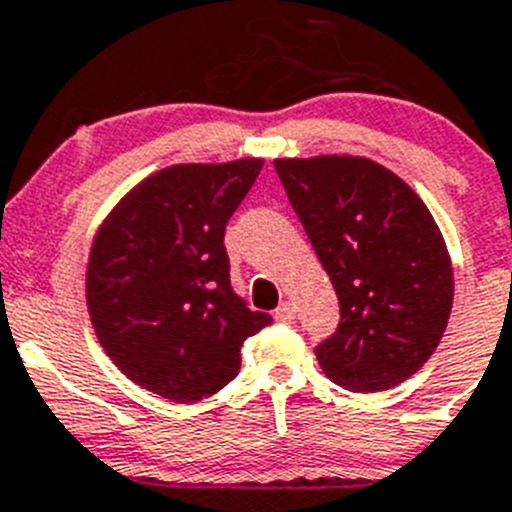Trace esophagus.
<instances>
[{
	"mask_svg": "<svg viewBox=\"0 0 512 512\" xmlns=\"http://www.w3.org/2000/svg\"><path fill=\"white\" fill-rule=\"evenodd\" d=\"M273 318H276L278 323H291L293 318H296V306H293L291 301H283L281 306L273 311Z\"/></svg>",
	"mask_w": 512,
	"mask_h": 512,
	"instance_id": "34e87169",
	"label": "esophagus"
}]
</instances>
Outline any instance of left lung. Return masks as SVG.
<instances>
[{
    "instance_id": "1",
    "label": "left lung",
    "mask_w": 512,
    "mask_h": 512,
    "mask_svg": "<svg viewBox=\"0 0 512 512\" xmlns=\"http://www.w3.org/2000/svg\"><path fill=\"white\" fill-rule=\"evenodd\" d=\"M273 166L341 306L336 333L316 346L323 373L356 393L398 386L433 356L453 308V266L428 206L366 156Z\"/></svg>"
}]
</instances>
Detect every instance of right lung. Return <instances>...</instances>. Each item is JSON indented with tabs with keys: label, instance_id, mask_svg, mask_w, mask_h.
I'll return each mask as SVG.
<instances>
[{
	"label": "right lung",
	"instance_id": "obj_1",
	"mask_svg": "<svg viewBox=\"0 0 512 512\" xmlns=\"http://www.w3.org/2000/svg\"><path fill=\"white\" fill-rule=\"evenodd\" d=\"M263 159L174 164L136 184L91 244L86 306L106 356L136 386L196 403L234 381L271 316L231 288L224 231Z\"/></svg>",
	"mask_w": 512,
	"mask_h": 512
}]
</instances>
